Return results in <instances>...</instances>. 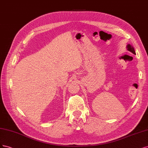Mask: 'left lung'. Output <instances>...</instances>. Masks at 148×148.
Here are the masks:
<instances>
[{
  "mask_svg": "<svg viewBox=\"0 0 148 148\" xmlns=\"http://www.w3.org/2000/svg\"><path fill=\"white\" fill-rule=\"evenodd\" d=\"M127 50L129 51H130V52H132V53H133L134 55H136V53H135V50H134V48H133V47L131 45H130V44H128L127 45Z\"/></svg>",
  "mask_w": 148,
  "mask_h": 148,
  "instance_id": "obj_1",
  "label": "left lung"
}]
</instances>
